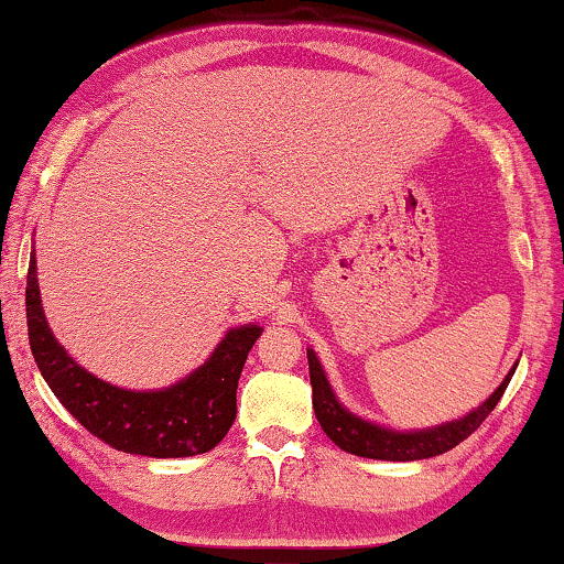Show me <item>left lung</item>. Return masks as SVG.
<instances>
[{
	"label": "left lung",
	"instance_id": "1",
	"mask_svg": "<svg viewBox=\"0 0 564 564\" xmlns=\"http://www.w3.org/2000/svg\"><path fill=\"white\" fill-rule=\"evenodd\" d=\"M308 358V378H312V391H314V414L316 422L322 424V430L327 437L337 444L339 449L350 452L358 457L370 459H391V463H411V459H426L437 457L442 452L457 447L459 442L470 437L478 426L486 422L490 411L498 406L506 388L511 383L513 370L501 380V386L488 395V401H482L478 409H473L470 414L455 422L430 426V430H416V432H399L388 430V426L372 424L368 419L355 416L352 411H347L343 403L337 401L335 391H332L327 376L319 358L314 350H306Z\"/></svg>",
	"mask_w": 564,
	"mask_h": 564
}]
</instances>
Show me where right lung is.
<instances>
[{
	"label": "right lung",
	"instance_id": "right-lung-1",
	"mask_svg": "<svg viewBox=\"0 0 564 564\" xmlns=\"http://www.w3.org/2000/svg\"><path fill=\"white\" fill-rule=\"evenodd\" d=\"M30 350L68 414L94 437L127 455L192 457L217 447L237 414V380L260 337L258 324L229 329L209 360L161 391H127L84 370L53 337L37 285L35 252L28 268Z\"/></svg>",
	"mask_w": 564,
	"mask_h": 564
}]
</instances>
